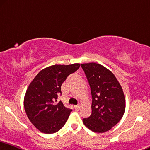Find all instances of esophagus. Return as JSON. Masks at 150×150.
<instances>
[{
  "instance_id": "1",
  "label": "esophagus",
  "mask_w": 150,
  "mask_h": 150,
  "mask_svg": "<svg viewBox=\"0 0 150 150\" xmlns=\"http://www.w3.org/2000/svg\"><path fill=\"white\" fill-rule=\"evenodd\" d=\"M80 107H81V105H75V106H74L75 110H79V109L80 108Z\"/></svg>"
}]
</instances>
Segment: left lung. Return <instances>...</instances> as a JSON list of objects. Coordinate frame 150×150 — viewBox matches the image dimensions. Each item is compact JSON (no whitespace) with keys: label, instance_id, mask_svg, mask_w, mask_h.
Listing matches in <instances>:
<instances>
[{"label":"left lung","instance_id":"left-lung-1","mask_svg":"<svg viewBox=\"0 0 150 150\" xmlns=\"http://www.w3.org/2000/svg\"><path fill=\"white\" fill-rule=\"evenodd\" d=\"M85 71L92 96V114L83 122L97 133L112 129L121 119L125 110V99L121 85L113 73L96 63L81 65Z\"/></svg>","mask_w":150,"mask_h":150}]
</instances>
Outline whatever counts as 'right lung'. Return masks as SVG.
I'll use <instances>...</instances> for the list:
<instances>
[{
    "mask_svg": "<svg viewBox=\"0 0 150 150\" xmlns=\"http://www.w3.org/2000/svg\"><path fill=\"white\" fill-rule=\"evenodd\" d=\"M79 63L54 65L39 71L27 89L24 108L27 116L36 129L45 134L58 132L65 124L72 110L57 102L61 85L75 72Z\"/></svg>",
    "mask_w": 150,
    "mask_h": 150,
    "instance_id": "right-lung-1",
    "label": "right lung"
}]
</instances>
